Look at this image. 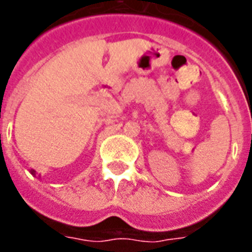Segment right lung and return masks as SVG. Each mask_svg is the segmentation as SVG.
<instances>
[{
    "instance_id": "obj_1",
    "label": "right lung",
    "mask_w": 252,
    "mask_h": 252,
    "mask_svg": "<svg viewBox=\"0 0 252 252\" xmlns=\"http://www.w3.org/2000/svg\"><path fill=\"white\" fill-rule=\"evenodd\" d=\"M30 173H32L34 177H36V172H35V170H32H32H30ZM38 177H41V174H38Z\"/></svg>"
}]
</instances>
